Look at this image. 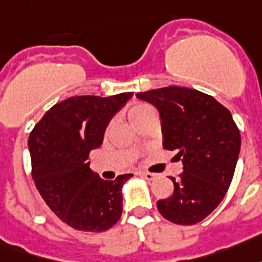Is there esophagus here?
I'll list each match as a JSON object with an SVG mask.
<instances>
[{
    "instance_id": "esophagus-1",
    "label": "esophagus",
    "mask_w": 262,
    "mask_h": 262,
    "mask_svg": "<svg viewBox=\"0 0 262 262\" xmlns=\"http://www.w3.org/2000/svg\"><path fill=\"white\" fill-rule=\"evenodd\" d=\"M139 174L142 176L144 179H146V180H154L155 177H156V174H155V173H149V171H141Z\"/></svg>"
}]
</instances>
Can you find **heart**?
<instances>
[{"mask_svg": "<svg viewBox=\"0 0 262 262\" xmlns=\"http://www.w3.org/2000/svg\"><path fill=\"white\" fill-rule=\"evenodd\" d=\"M150 112H154V108L150 107L149 104H145V103H142V104H135V106H133L128 110V117L133 123H135L138 118L144 117L145 114H148Z\"/></svg>", "mask_w": 262, "mask_h": 262, "instance_id": "1", "label": "heart"}]
</instances>
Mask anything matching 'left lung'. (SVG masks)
<instances>
[{
    "mask_svg": "<svg viewBox=\"0 0 262 262\" xmlns=\"http://www.w3.org/2000/svg\"><path fill=\"white\" fill-rule=\"evenodd\" d=\"M137 97L158 108L163 148L177 150L183 173L170 177L174 191L158 201L160 215L176 225H195L226 195L238 152L240 131L232 114L207 93L183 86L139 92Z\"/></svg>",
    "mask_w": 262,
    "mask_h": 262,
    "instance_id": "1",
    "label": "left lung"
}]
</instances>
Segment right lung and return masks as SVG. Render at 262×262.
<instances>
[{
  "instance_id": "right-lung-1",
  "label": "right lung",
  "mask_w": 262,
  "mask_h": 262,
  "mask_svg": "<svg viewBox=\"0 0 262 262\" xmlns=\"http://www.w3.org/2000/svg\"><path fill=\"white\" fill-rule=\"evenodd\" d=\"M133 92L114 96H74L57 103L29 135L32 177L51 211L68 226L104 232L123 212L121 187L133 174L103 180L89 167V154Z\"/></svg>"
}]
</instances>
